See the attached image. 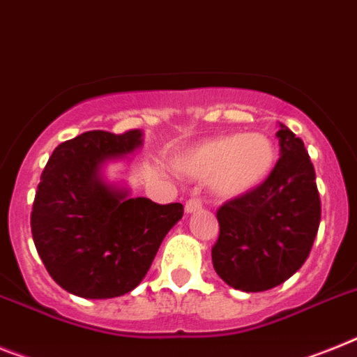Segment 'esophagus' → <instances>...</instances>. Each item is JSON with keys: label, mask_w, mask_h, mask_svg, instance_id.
Segmentation results:
<instances>
[{"label": "esophagus", "mask_w": 357, "mask_h": 357, "mask_svg": "<svg viewBox=\"0 0 357 357\" xmlns=\"http://www.w3.org/2000/svg\"><path fill=\"white\" fill-rule=\"evenodd\" d=\"M202 209V202L200 199H190L185 202V213H195V211H200Z\"/></svg>", "instance_id": "1"}]
</instances>
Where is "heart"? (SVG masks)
I'll list each match as a JSON object with an SVG mask.
<instances>
[{"mask_svg": "<svg viewBox=\"0 0 357 357\" xmlns=\"http://www.w3.org/2000/svg\"><path fill=\"white\" fill-rule=\"evenodd\" d=\"M276 149L261 133H229L199 142L175 158V169L195 181H211L216 195L233 199L266 181Z\"/></svg>", "mask_w": 357, "mask_h": 357, "instance_id": "b5f03b06", "label": "heart"}]
</instances>
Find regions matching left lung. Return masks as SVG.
<instances>
[{"mask_svg":"<svg viewBox=\"0 0 357 357\" xmlns=\"http://www.w3.org/2000/svg\"><path fill=\"white\" fill-rule=\"evenodd\" d=\"M280 158L258 188L216 211L220 234L211 249L216 274L233 289L261 292L296 273L321 218L314 166L300 137L280 124Z\"/></svg>","mask_w":357,"mask_h":357,"instance_id":"1","label":"left lung"}]
</instances>
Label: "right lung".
Here are the masks:
<instances>
[{
    "instance_id": "right-lung-1",
    "label": "right lung",
    "mask_w": 357,
    "mask_h": 357,
    "mask_svg": "<svg viewBox=\"0 0 357 357\" xmlns=\"http://www.w3.org/2000/svg\"><path fill=\"white\" fill-rule=\"evenodd\" d=\"M141 130L121 135L93 130L61 142L36 191L32 238L54 282L90 300L123 296L142 282L182 204H155L108 185L100 167L133 153Z\"/></svg>"
}]
</instances>
